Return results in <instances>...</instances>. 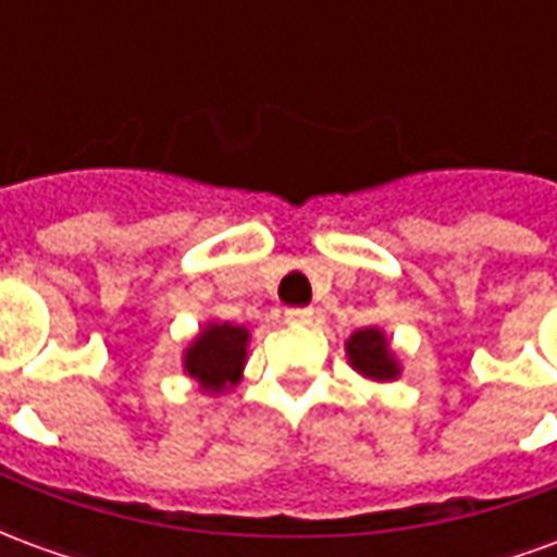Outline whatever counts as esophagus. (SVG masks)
<instances>
[{"label":"esophagus","instance_id":"obj_1","mask_svg":"<svg viewBox=\"0 0 557 557\" xmlns=\"http://www.w3.org/2000/svg\"><path fill=\"white\" fill-rule=\"evenodd\" d=\"M286 319H289V322H298V325H310V322H313V307H289V310H286Z\"/></svg>","mask_w":557,"mask_h":557}]
</instances>
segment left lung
I'll list each match as a JSON object with an SVG mask.
<instances>
[{"label":"left lung","instance_id":"obj_1","mask_svg":"<svg viewBox=\"0 0 557 557\" xmlns=\"http://www.w3.org/2000/svg\"><path fill=\"white\" fill-rule=\"evenodd\" d=\"M346 355H349L351 367L367 379H379V382L382 379H397L399 367L391 349H387L385 334L379 327L355 331L349 343H346Z\"/></svg>","mask_w":557,"mask_h":557}]
</instances>
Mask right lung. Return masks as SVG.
I'll list each match as a JSON object with an SVG mask.
<instances>
[{"label": "right lung", "mask_w": 557, "mask_h": 557, "mask_svg": "<svg viewBox=\"0 0 557 557\" xmlns=\"http://www.w3.org/2000/svg\"><path fill=\"white\" fill-rule=\"evenodd\" d=\"M247 327L208 325L194 346L184 355V370L194 375L206 391H223L242 379L244 358H247Z\"/></svg>", "instance_id": "obj_1"}]
</instances>
